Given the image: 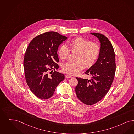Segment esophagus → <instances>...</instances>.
Wrapping results in <instances>:
<instances>
[{"mask_svg": "<svg viewBox=\"0 0 134 134\" xmlns=\"http://www.w3.org/2000/svg\"><path fill=\"white\" fill-rule=\"evenodd\" d=\"M65 77H66V78H71L72 76H71V75H66Z\"/></svg>", "mask_w": 134, "mask_h": 134, "instance_id": "34e87169", "label": "esophagus"}]
</instances>
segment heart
Segmentation results:
<instances>
[{
    "mask_svg": "<svg viewBox=\"0 0 134 134\" xmlns=\"http://www.w3.org/2000/svg\"><path fill=\"white\" fill-rule=\"evenodd\" d=\"M67 47L62 45L58 49V54L62 60H66L71 52H76L74 63L68 62L63 65V71L71 75H76L81 71L85 65L87 68L92 66L99 58L100 47L99 44L92 42L82 37H77L68 42Z\"/></svg>",
    "mask_w": 134,
    "mask_h": 134,
    "instance_id": "1",
    "label": "heart"
}]
</instances>
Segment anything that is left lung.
<instances>
[{
    "label": "left lung",
    "mask_w": 134,
    "mask_h": 134,
    "mask_svg": "<svg viewBox=\"0 0 134 134\" xmlns=\"http://www.w3.org/2000/svg\"><path fill=\"white\" fill-rule=\"evenodd\" d=\"M99 39L100 52L96 63L85 72L92 76V79L76 77V96L85 104L92 105L98 103L108 92L116 72L115 54L113 46L105 35L91 33Z\"/></svg>",
    "instance_id": "8db88e82"
}]
</instances>
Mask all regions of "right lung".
<instances>
[{
  "label": "right lung",
  "instance_id": "right-lung-1",
  "mask_svg": "<svg viewBox=\"0 0 134 134\" xmlns=\"http://www.w3.org/2000/svg\"><path fill=\"white\" fill-rule=\"evenodd\" d=\"M67 38L56 32H47L35 37L26 49L23 61L25 80L30 91L40 99L52 97L64 79V75L55 70L59 67L58 47Z\"/></svg>",
  "mask_w": 134,
  "mask_h": 134
}]
</instances>
